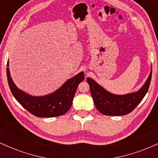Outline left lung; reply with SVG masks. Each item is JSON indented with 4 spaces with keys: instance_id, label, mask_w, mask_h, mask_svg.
<instances>
[{
    "instance_id": "obj_1",
    "label": "left lung",
    "mask_w": 158,
    "mask_h": 158,
    "mask_svg": "<svg viewBox=\"0 0 158 158\" xmlns=\"http://www.w3.org/2000/svg\"><path fill=\"white\" fill-rule=\"evenodd\" d=\"M152 79V70L147 80L138 91L116 95L107 91L94 79L87 78L94 105L100 113L108 116H123L133 110L147 93Z\"/></svg>"
}]
</instances>
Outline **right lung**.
I'll list each match as a JSON object with an SVG mask.
<instances>
[{"label": "right lung", "mask_w": 158, "mask_h": 158, "mask_svg": "<svg viewBox=\"0 0 158 158\" xmlns=\"http://www.w3.org/2000/svg\"><path fill=\"white\" fill-rule=\"evenodd\" d=\"M7 62L6 76L8 84L16 100L30 113L38 117H53L63 115L72 106L77 87L85 79L83 72L69 79L53 93L43 97L30 96L19 89L11 78Z\"/></svg>", "instance_id": "add662e5"}]
</instances>
